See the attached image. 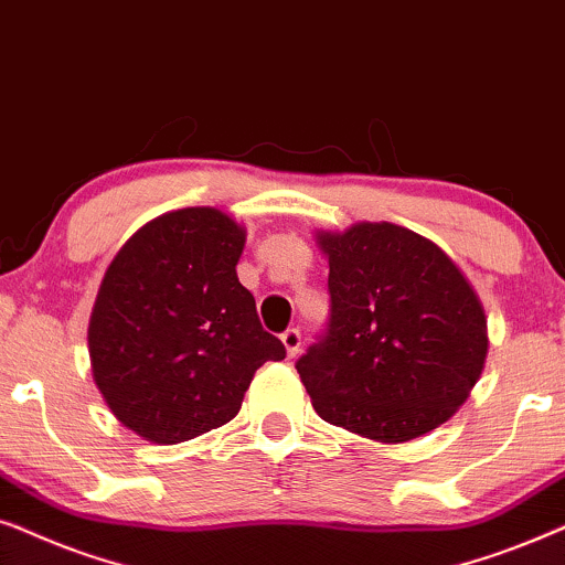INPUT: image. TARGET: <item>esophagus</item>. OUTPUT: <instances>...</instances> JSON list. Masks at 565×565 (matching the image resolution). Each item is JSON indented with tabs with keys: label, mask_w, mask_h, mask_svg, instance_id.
<instances>
[{
	"label": "esophagus",
	"mask_w": 565,
	"mask_h": 565,
	"mask_svg": "<svg viewBox=\"0 0 565 565\" xmlns=\"http://www.w3.org/2000/svg\"><path fill=\"white\" fill-rule=\"evenodd\" d=\"M281 343H284V349H287V356L295 359L297 353H299V345H302V333H299L297 328L284 330V333H281Z\"/></svg>",
	"instance_id": "esophagus-1"
}]
</instances>
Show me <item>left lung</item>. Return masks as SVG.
I'll use <instances>...</instances> for the list:
<instances>
[{
  "mask_svg": "<svg viewBox=\"0 0 565 565\" xmlns=\"http://www.w3.org/2000/svg\"><path fill=\"white\" fill-rule=\"evenodd\" d=\"M315 239L330 266V320L297 361L312 408L382 445L434 431L468 401L488 356L486 310L468 276L393 222Z\"/></svg>",
  "mask_w": 565,
  "mask_h": 565,
  "instance_id": "1",
  "label": "left lung"
}]
</instances>
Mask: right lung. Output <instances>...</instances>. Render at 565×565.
Returning a JSON list of instances; mask_svg holds the SVG:
<instances>
[{"label":"right lung","instance_id":"1","mask_svg":"<svg viewBox=\"0 0 565 565\" xmlns=\"http://www.w3.org/2000/svg\"><path fill=\"white\" fill-rule=\"evenodd\" d=\"M245 227L214 206L147 222L105 270L89 315L93 380L141 439L178 445L237 416L253 374L287 349L237 278Z\"/></svg>","mask_w":565,"mask_h":565}]
</instances>
